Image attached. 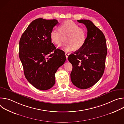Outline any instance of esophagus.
Returning a JSON list of instances; mask_svg holds the SVG:
<instances>
[{
    "label": "esophagus",
    "instance_id": "esophagus-1",
    "mask_svg": "<svg viewBox=\"0 0 124 124\" xmlns=\"http://www.w3.org/2000/svg\"><path fill=\"white\" fill-rule=\"evenodd\" d=\"M65 55H66V58H67V59L68 57V56H69V54H68V52H65Z\"/></svg>",
    "mask_w": 124,
    "mask_h": 124
}]
</instances>
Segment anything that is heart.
<instances>
[{"mask_svg":"<svg viewBox=\"0 0 124 124\" xmlns=\"http://www.w3.org/2000/svg\"><path fill=\"white\" fill-rule=\"evenodd\" d=\"M59 30L52 29L50 33L51 42L60 46L64 38L66 36L67 42L64 45L63 48L67 51L81 48L84 45L86 40V32L71 20H67L62 23L59 26Z\"/></svg>","mask_w":124,"mask_h":124,"instance_id":"obj_1","label":"heart"}]
</instances>
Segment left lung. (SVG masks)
I'll use <instances>...</instances> for the list:
<instances>
[{
  "instance_id": "8db88e82",
  "label": "left lung",
  "mask_w": 124,
  "mask_h": 124,
  "mask_svg": "<svg viewBox=\"0 0 124 124\" xmlns=\"http://www.w3.org/2000/svg\"><path fill=\"white\" fill-rule=\"evenodd\" d=\"M85 25L87 36L84 46L68 56L72 64L70 79L80 89H87L95 84L102 77L107 54L104 35L89 20H78Z\"/></svg>"
}]
</instances>
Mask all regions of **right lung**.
<instances>
[{
	"instance_id": "add662e5",
	"label": "right lung",
	"mask_w": 124,
	"mask_h": 124,
	"mask_svg": "<svg viewBox=\"0 0 124 124\" xmlns=\"http://www.w3.org/2000/svg\"><path fill=\"white\" fill-rule=\"evenodd\" d=\"M58 23L56 20H35L20 40L19 57L24 76L34 87L41 90L55 83V74L66 61L65 52L51 43L50 33Z\"/></svg>"
}]
</instances>
